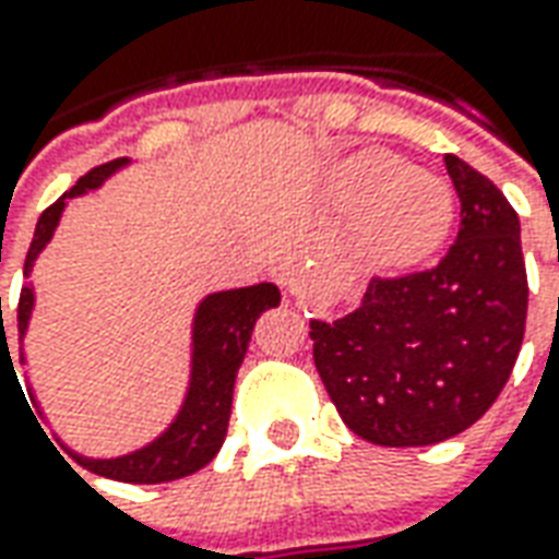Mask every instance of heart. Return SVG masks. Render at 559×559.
<instances>
[{
  "label": "heart",
  "instance_id": "heart-1",
  "mask_svg": "<svg viewBox=\"0 0 559 559\" xmlns=\"http://www.w3.org/2000/svg\"><path fill=\"white\" fill-rule=\"evenodd\" d=\"M347 193L366 202L360 239L381 263H412L444 239L451 226V193L432 175L405 171L400 159L369 154L354 163Z\"/></svg>",
  "mask_w": 559,
  "mask_h": 559
}]
</instances>
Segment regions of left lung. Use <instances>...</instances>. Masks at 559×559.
I'll return each mask as SVG.
<instances>
[{
	"label": "left lung",
	"instance_id": "1",
	"mask_svg": "<svg viewBox=\"0 0 559 559\" xmlns=\"http://www.w3.org/2000/svg\"><path fill=\"white\" fill-rule=\"evenodd\" d=\"M454 245L432 269L372 278L360 308L311 320L314 366L360 439L420 448L460 436L506 388L526 326L521 221L490 178L448 154Z\"/></svg>",
	"mask_w": 559,
	"mask_h": 559
}]
</instances>
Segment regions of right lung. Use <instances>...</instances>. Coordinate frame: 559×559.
Returning <instances> with one entry per match:
<instances>
[{"label":"right lung","mask_w":559,"mask_h":559,"mask_svg":"<svg viewBox=\"0 0 559 559\" xmlns=\"http://www.w3.org/2000/svg\"><path fill=\"white\" fill-rule=\"evenodd\" d=\"M120 166H127V159H111L105 166L90 169L84 178H78V185L62 193L50 209L41 212L38 224H35V236L29 251H26V263H23V278H29L33 263L38 253L45 251V245L53 239V229L60 224V214L66 209V199H75L87 190H96L108 175H115ZM35 293L29 284H23L21 306H17V330L21 338L29 326V314H33ZM281 302V293L275 284H253V287H239V290H224L205 296L197 308L193 318V366H190V388H187L185 405L178 417L171 420L169 429L144 444L132 454L115 456V460H93V456L69 454L75 456L78 463L87 472L115 478V481L127 484H163L175 481L193 475L202 466H209L214 454L221 451L226 439V427H229V412H233V388H236V374L239 366L248 354V342H251L253 323L257 318L275 308ZM0 323H2V299H0ZM8 354L11 362V350H8V338L2 333L0 357ZM23 362V354H21ZM14 369V362H11ZM17 378V372H14ZM21 384V381H17ZM33 412V408H29ZM35 415V412H33ZM38 420V417H35ZM41 427V424H38ZM48 436V432H45Z\"/></svg>","instance_id":"obj_1"}]
</instances>
